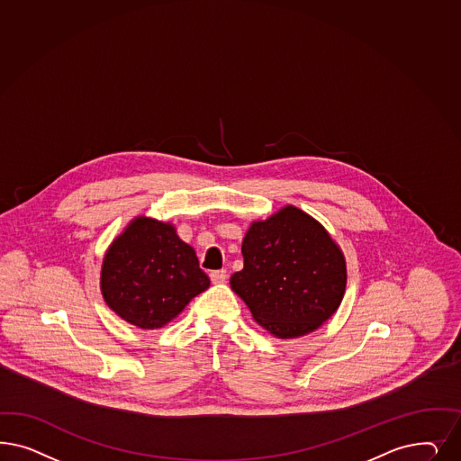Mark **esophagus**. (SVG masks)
I'll list each match as a JSON object with an SVG mask.
<instances>
[{
  "mask_svg": "<svg viewBox=\"0 0 461 461\" xmlns=\"http://www.w3.org/2000/svg\"><path fill=\"white\" fill-rule=\"evenodd\" d=\"M210 280L212 283H223L227 280V271L225 269H217V271H212L210 273Z\"/></svg>",
  "mask_w": 461,
  "mask_h": 461,
  "instance_id": "34e87169",
  "label": "esophagus"
}]
</instances>
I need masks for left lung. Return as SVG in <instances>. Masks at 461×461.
<instances>
[{
  "mask_svg": "<svg viewBox=\"0 0 461 461\" xmlns=\"http://www.w3.org/2000/svg\"><path fill=\"white\" fill-rule=\"evenodd\" d=\"M242 256L244 267L230 276V286L273 336L309 334L338 311L346 288L344 256L300 208L288 205L254 222Z\"/></svg>",
  "mask_w": 461,
  "mask_h": 461,
  "instance_id": "obj_1",
  "label": "left lung"
}]
</instances>
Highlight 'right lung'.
Segmentation results:
<instances>
[{
    "label": "right lung",
    "mask_w": 461,
    "mask_h": 461,
    "mask_svg": "<svg viewBox=\"0 0 461 461\" xmlns=\"http://www.w3.org/2000/svg\"><path fill=\"white\" fill-rule=\"evenodd\" d=\"M208 286L194 248L169 223L137 217L104 254V302L140 329L167 324Z\"/></svg>",
    "instance_id": "right-lung-1"
}]
</instances>
